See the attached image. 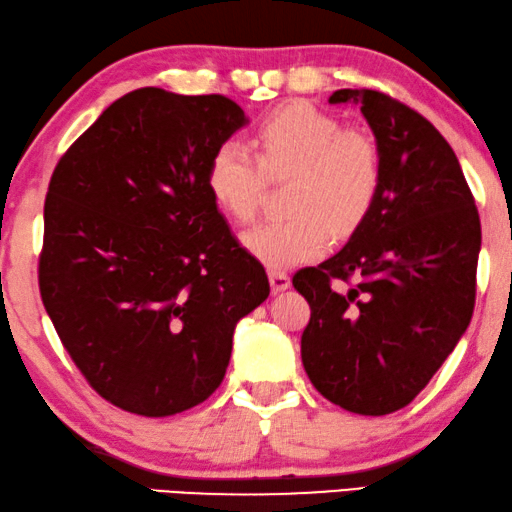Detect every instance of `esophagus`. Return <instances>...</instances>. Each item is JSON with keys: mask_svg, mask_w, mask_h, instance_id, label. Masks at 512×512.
Instances as JSON below:
<instances>
[{"mask_svg": "<svg viewBox=\"0 0 512 512\" xmlns=\"http://www.w3.org/2000/svg\"><path fill=\"white\" fill-rule=\"evenodd\" d=\"M269 283H271V292H285L290 287V276L285 271H269Z\"/></svg>", "mask_w": 512, "mask_h": 512, "instance_id": "obj_1", "label": "esophagus"}]
</instances>
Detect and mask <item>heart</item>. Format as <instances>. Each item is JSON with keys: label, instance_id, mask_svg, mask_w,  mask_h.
<instances>
[{"label": "heart", "instance_id": "heart-1", "mask_svg": "<svg viewBox=\"0 0 512 512\" xmlns=\"http://www.w3.org/2000/svg\"><path fill=\"white\" fill-rule=\"evenodd\" d=\"M250 150L225 141L206 164V190L227 218H255L266 181H283L287 218L243 234L248 253L271 269L320 257L331 234H355L383 190V155L369 134L343 129L306 102L271 111L250 132Z\"/></svg>", "mask_w": 512, "mask_h": 512}]
</instances>
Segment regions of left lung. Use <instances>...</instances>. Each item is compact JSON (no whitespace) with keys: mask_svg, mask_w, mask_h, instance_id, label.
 Returning <instances> with one entry per match:
<instances>
[{"mask_svg":"<svg viewBox=\"0 0 512 512\" xmlns=\"http://www.w3.org/2000/svg\"><path fill=\"white\" fill-rule=\"evenodd\" d=\"M355 102L383 155V190L348 246L294 273L311 306L301 362L322 397L387 415L420 394L469 327L480 215L450 143L427 118L378 90ZM334 279L350 284L336 293Z\"/></svg>","mask_w":512,"mask_h":512,"instance_id":"1","label":"left lung"}]
</instances>
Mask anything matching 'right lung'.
Returning a JSON list of instances; mask_svg holds the SVG:
<instances>
[{"label":"right lung","mask_w":512,"mask_h":512,"mask_svg":"<svg viewBox=\"0 0 512 512\" xmlns=\"http://www.w3.org/2000/svg\"><path fill=\"white\" fill-rule=\"evenodd\" d=\"M246 113L222 95L127 92L60 157L43 206L39 290L92 390L167 417L218 390L234 327L269 297L206 190Z\"/></svg>","instance_id":"right-lung-1"}]
</instances>
